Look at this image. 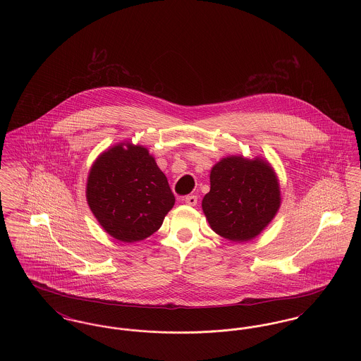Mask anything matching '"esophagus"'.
Masks as SVG:
<instances>
[{"mask_svg":"<svg viewBox=\"0 0 361 361\" xmlns=\"http://www.w3.org/2000/svg\"><path fill=\"white\" fill-rule=\"evenodd\" d=\"M185 203H187L188 206H196V204H197V196L189 195V196L185 197Z\"/></svg>","mask_w":361,"mask_h":361,"instance_id":"1","label":"esophagus"}]
</instances>
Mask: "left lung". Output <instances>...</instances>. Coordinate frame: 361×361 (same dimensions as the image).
Segmentation results:
<instances>
[{"mask_svg":"<svg viewBox=\"0 0 361 361\" xmlns=\"http://www.w3.org/2000/svg\"><path fill=\"white\" fill-rule=\"evenodd\" d=\"M209 183L202 207L211 228L227 240H253L280 207L275 173L259 158H224L212 168Z\"/></svg>","mask_w":361,"mask_h":361,"instance_id":"1","label":"left lung"}]
</instances>
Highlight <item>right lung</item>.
I'll return each mask as SVG.
<instances>
[{"label":"right lung","mask_w":361,"mask_h":361,"mask_svg":"<svg viewBox=\"0 0 361 361\" xmlns=\"http://www.w3.org/2000/svg\"><path fill=\"white\" fill-rule=\"evenodd\" d=\"M118 145L93 164L86 199L104 230L116 240L137 242L155 233L174 206L168 178L142 146Z\"/></svg>","instance_id":"1"}]
</instances>
